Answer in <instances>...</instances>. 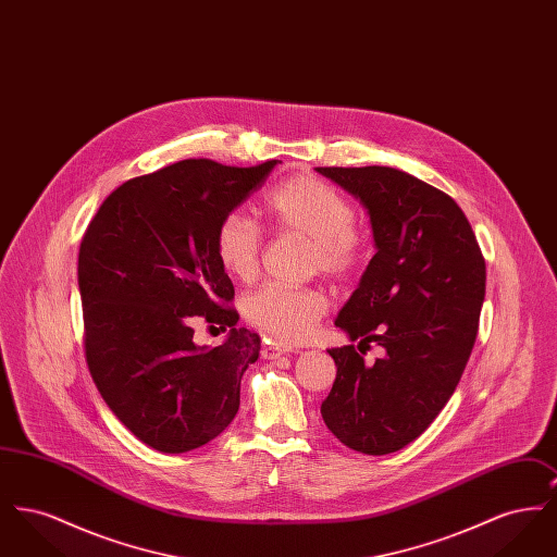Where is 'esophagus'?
I'll use <instances>...</instances> for the list:
<instances>
[{"instance_id": "esophagus-1", "label": "esophagus", "mask_w": 557, "mask_h": 557, "mask_svg": "<svg viewBox=\"0 0 557 557\" xmlns=\"http://www.w3.org/2000/svg\"><path fill=\"white\" fill-rule=\"evenodd\" d=\"M290 352H296V348H294V346H288V345L263 346V357H265V359H277V357H282V355H290Z\"/></svg>"}]
</instances>
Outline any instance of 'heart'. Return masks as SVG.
Returning <instances> with one entry per match:
<instances>
[{
    "label": "heart",
    "instance_id": "b5f03b06",
    "mask_svg": "<svg viewBox=\"0 0 557 557\" xmlns=\"http://www.w3.org/2000/svg\"><path fill=\"white\" fill-rule=\"evenodd\" d=\"M267 211L282 232L313 239V267L323 273L346 275L359 263L361 242L355 232L357 214L334 187L309 175L294 177L269 196ZM214 246L219 263L230 275L244 282L257 275L263 236L252 219L242 212L227 214L216 230ZM325 311V294L313 288L267 284L244 298V315L259 330L284 343L311 338Z\"/></svg>",
    "mask_w": 557,
    "mask_h": 557
}]
</instances>
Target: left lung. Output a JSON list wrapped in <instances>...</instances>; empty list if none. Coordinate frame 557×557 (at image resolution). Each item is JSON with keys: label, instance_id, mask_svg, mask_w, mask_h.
Segmentation results:
<instances>
[{"label": "left lung", "instance_id": "8db88e82", "mask_svg": "<svg viewBox=\"0 0 557 557\" xmlns=\"http://www.w3.org/2000/svg\"><path fill=\"white\" fill-rule=\"evenodd\" d=\"M370 216L375 255L336 318L359 345L330 348L336 380L321 418L348 449L388 455L447 405L476 343L486 267L463 211L445 191L393 166H318ZM358 347V346H357Z\"/></svg>", "mask_w": 557, "mask_h": 557}]
</instances>
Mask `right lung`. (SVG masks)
<instances>
[{
	"label": "right lung",
	"mask_w": 557,
	"mask_h": 557,
	"mask_svg": "<svg viewBox=\"0 0 557 557\" xmlns=\"http://www.w3.org/2000/svg\"><path fill=\"white\" fill-rule=\"evenodd\" d=\"M277 162L189 159L135 177L108 196L83 236L87 366L112 413L160 453L198 449L238 413L239 382L261 338L236 327L234 284L214 238ZM198 320L219 324L226 341L196 346Z\"/></svg>",
	"instance_id": "1"
}]
</instances>
